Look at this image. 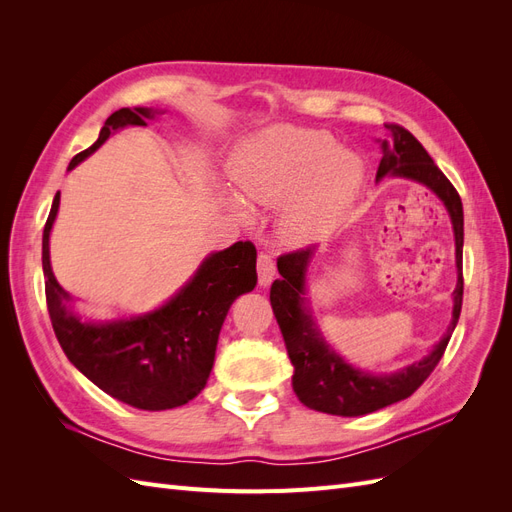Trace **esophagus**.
I'll list each match as a JSON object with an SVG mask.
<instances>
[{"instance_id":"obj_1","label":"esophagus","mask_w":512,"mask_h":512,"mask_svg":"<svg viewBox=\"0 0 512 512\" xmlns=\"http://www.w3.org/2000/svg\"><path fill=\"white\" fill-rule=\"evenodd\" d=\"M275 275V260L271 254L260 252L258 254V282L260 286H269Z\"/></svg>"}]
</instances>
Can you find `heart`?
Listing matches in <instances>:
<instances>
[{"mask_svg": "<svg viewBox=\"0 0 512 512\" xmlns=\"http://www.w3.org/2000/svg\"><path fill=\"white\" fill-rule=\"evenodd\" d=\"M239 194L262 207H284L280 232L290 243L316 237L363 183V164L322 130L273 128L245 141L230 166ZM241 218H247L237 205Z\"/></svg>", "mask_w": 512, "mask_h": 512, "instance_id": "obj_1", "label": "heart"}]
</instances>
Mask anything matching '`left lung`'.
<instances>
[{
    "label": "left lung",
    "instance_id": "1",
    "mask_svg": "<svg viewBox=\"0 0 512 512\" xmlns=\"http://www.w3.org/2000/svg\"><path fill=\"white\" fill-rule=\"evenodd\" d=\"M391 132V143H382V160L378 166L376 179L384 175L408 177L436 192L451 213L455 228V247H457V288L453 320L440 344L433 348L429 356L418 361L404 371L391 376H371L359 369H352L339 356L329 350L316 333L312 318L305 314L303 305V280L309 256L314 254L312 247H299L277 258V271L280 280L271 286V307L280 324L290 363L294 365L292 389L307 408L337 414V416H361L376 412L410 397L421 386L431 371L440 363L442 354L448 346L463 303V207L455 185L446 179L442 170L433 164L425 147L416 141L414 134L408 132L399 123H384Z\"/></svg>",
    "mask_w": 512,
    "mask_h": 512
}]
</instances>
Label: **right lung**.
Instances as JSON below:
<instances>
[{"label":"right lung","mask_w":512,"mask_h":512,"mask_svg":"<svg viewBox=\"0 0 512 512\" xmlns=\"http://www.w3.org/2000/svg\"><path fill=\"white\" fill-rule=\"evenodd\" d=\"M149 108H119L104 121L98 141L76 153L68 170L91 156L113 130L145 126ZM59 209V192L44 224L42 271L46 307L57 342L70 363L123 404L141 410H168L188 404L205 389L215 346L228 309L239 294L254 290L256 247L237 241L211 254L175 299L153 314L113 324L81 322L68 309V292L55 280L49 235Z\"/></svg>","instance_id":"add662e5"}]
</instances>
